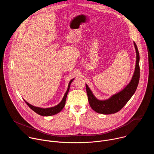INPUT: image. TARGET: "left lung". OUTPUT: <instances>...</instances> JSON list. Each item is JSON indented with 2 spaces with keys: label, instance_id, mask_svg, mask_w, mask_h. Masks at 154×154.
<instances>
[{
  "label": "left lung",
  "instance_id": "1",
  "mask_svg": "<svg viewBox=\"0 0 154 154\" xmlns=\"http://www.w3.org/2000/svg\"><path fill=\"white\" fill-rule=\"evenodd\" d=\"M134 43L137 53L136 66L132 79H131L130 82L127 85L124 90H122L119 93L113 95L108 99L105 100H99L95 97L88 86L86 84V93L90 105L96 112L104 115L113 114L117 113L121 110L135 93L139 83L140 69L139 63V52L135 42Z\"/></svg>",
  "mask_w": 154,
  "mask_h": 154
}]
</instances>
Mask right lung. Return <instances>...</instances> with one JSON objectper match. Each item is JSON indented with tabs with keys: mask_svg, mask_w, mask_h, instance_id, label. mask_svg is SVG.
I'll return each mask as SVG.
<instances>
[{
	"mask_svg": "<svg viewBox=\"0 0 154 154\" xmlns=\"http://www.w3.org/2000/svg\"><path fill=\"white\" fill-rule=\"evenodd\" d=\"M73 80H74V79H72L70 81V82L69 83L68 90H67L66 92V93H65L62 100L61 101V102L59 104H58L57 105H56L54 107H51V108H42L36 107V106H34L30 105L27 102H26L25 100H24V101L27 103V105L32 109L33 111H34L35 113H38L39 115L44 116H52V115L57 114L62 110L64 105H65L67 95H68V93L69 90L70 85H71V82L73 81Z\"/></svg>",
	"mask_w": 154,
	"mask_h": 154,
	"instance_id": "right-lung-1",
	"label": "right lung"
}]
</instances>
